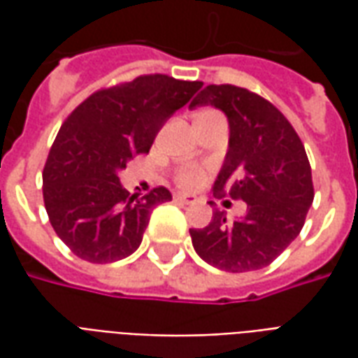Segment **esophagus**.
Segmentation results:
<instances>
[{"label":"esophagus","mask_w":358,"mask_h":358,"mask_svg":"<svg viewBox=\"0 0 358 358\" xmlns=\"http://www.w3.org/2000/svg\"><path fill=\"white\" fill-rule=\"evenodd\" d=\"M174 199L178 203H184V205H192V203L197 201V197L192 194H176L174 195Z\"/></svg>","instance_id":"obj_1"}]
</instances>
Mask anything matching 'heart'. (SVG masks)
<instances>
[{"instance_id":"heart-1","label":"heart","mask_w":358,"mask_h":358,"mask_svg":"<svg viewBox=\"0 0 358 358\" xmlns=\"http://www.w3.org/2000/svg\"><path fill=\"white\" fill-rule=\"evenodd\" d=\"M205 182V172L197 166H187L178 172V184L182 187H197Z\"/></svg>"}]
</instances>
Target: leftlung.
Masks as SVG:
<instances>
[{"label": "left lung", "mask_w": 358, "mask_h": 358, "mask_svg": "<svg viewBox=\"0 0 358 358\" xmlns=\"http://www.w3.org/2000/svg\"><path fill=\"white\" fill-rule=\"evenodd\" d=\"M199 105L222 110L230 128L213 195L241 199L248 210L232 222L215 210L209 226L192 228L195 253L226 272L264 268L299 236L315 199L305 148L287 118L249 90L210 84L189 109Z\"/></svg>", "instance_id": "obj_1"}]
</instances>
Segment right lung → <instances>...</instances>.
<instances>
[{
    "mask_svg": "<svg viewBox=\"0 0 358 358\" xmlns=\"http://www.w3.org/2000/svg\"><path fill=\"white\" fill-rule=\"evenodd\" d=\"M201 82L166 74L99 90L69 115L43 166V203L53 230L88 263H115L140 248L151 210L171 201L166 187L138 199L118 172L149 153L157 132Z\"/></svg>",
    "mask_w": 358,
    "mask_h": 358,
    "instance_id": "add662e5",
    "label": "right lung"
}]
</instances>
